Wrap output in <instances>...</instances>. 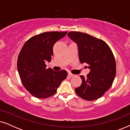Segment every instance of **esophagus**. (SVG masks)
Here are the masks:
<instances>
[{"mask_svg":"<svg viewBox=\"0 0 130 130\" xmlns=\"http://www.w3.org/2000/svg\"><path fill=\"white\" fill-rule=\"evenodd\" d=\"M68 76H69V77H73V76H74V74L71 73H68Z\"/></svg>","mask_w":130,"mask_h":130,"instance_id":"34e87169","label":"esophagus"}]
</instances>
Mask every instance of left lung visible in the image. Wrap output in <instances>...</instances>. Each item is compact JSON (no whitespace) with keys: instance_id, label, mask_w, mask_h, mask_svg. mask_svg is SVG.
I'll return each mask as SVG.
<instances>
[{"instance_id":"left-lung-1","label":"left lung","mask_w":130,"mask_h":130,"mask_svg":"<svg viewBox=\"0 0 130 130\" xmlns=\"http://www.w3.org/2000/svg\"><path fill=\"white\" fill-rule=\"evenodd\" d=\"M71 40L77 44L81 63H86L90 71L75 92L87 101L100 98L111 88L116 74V63L111 48L104 41L80 32H69Z\"/></svg>"}]
</instances>
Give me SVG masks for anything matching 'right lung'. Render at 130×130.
Masks as SVG:
<instances>
[{
	"mask_svg": "<svg viewBox=\"0 0 130 130\" xmlns=\"http://www.w3.org/2000/svg\"><path fill=\"white\" fill-rule=\"evenodd\" d=\"M67 33L43 32L31 37L23 45L18 58V71L24 86L33 96L44 99L53 96L67 77L66 70L46 69L45 64L51 61L54 44Z\"/></svg>",
	"mask_w": 130,
	"mask_h": 130,
	"instance_id": "right-lung-1",
	"label": "right lung"
}]
</instances>
